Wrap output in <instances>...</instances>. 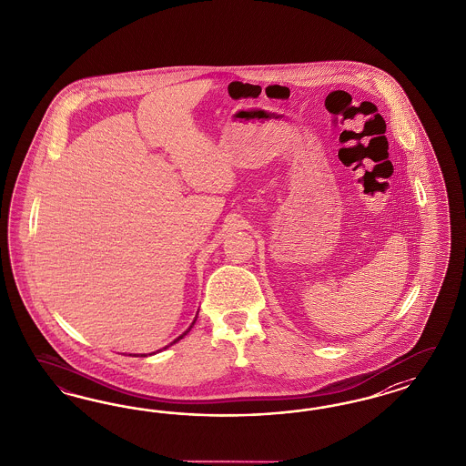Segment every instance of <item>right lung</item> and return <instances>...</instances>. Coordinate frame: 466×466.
I'll list each match as a JSON object with an SVG mask.
<instances>
[{
	"label": "right lung",
	"instance_id": "1",
	"mask_svg": "<svg viewBox=\"0 0 466 466\" xmlns=\"http://www.w3.org/2000/svg\"><path fill=\"white\" fill-rule=\"evenodd\" d=\"M197 316H198V312H197ZM197 316H196V319H194V322H192V324H190V328H188V329L185 330V332H183V334H180V336H178V338H177V339H175V341H173V343H169V345L165 346V348H163V350H166V348H169V346L175 345V343H178V341H180V339H183V338H185V336H187V334H188V332H190V329H192V328H194V324H196V320H197ZM163 350H157V351H156V353H159V351H163ZM134 357H147V355H146V353H140V355H134Z\"/></svg>",
	"mask_w": 466,
	"mask_h": 466
}]
</instances>
